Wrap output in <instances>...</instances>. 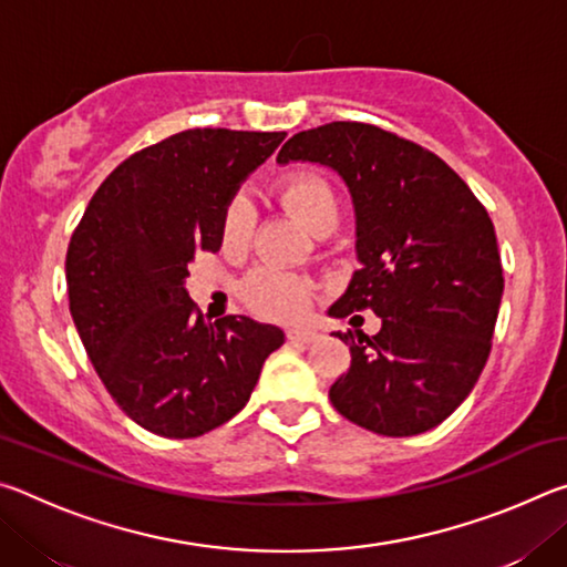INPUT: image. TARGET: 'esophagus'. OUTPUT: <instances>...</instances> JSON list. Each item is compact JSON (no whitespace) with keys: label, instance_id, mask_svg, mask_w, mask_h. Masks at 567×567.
<instances>
[{"label":"esophagus","instance_id":"esophagus-1","mask_svg":"<svg viewBox=\"0 0 567 567\" xmlns=\"http://www.w3.org/2000/svg\"><path fill=\"white\" fill-rule=\"evenodd\" d=\"M285 334H287V340H290V342H305V344H310V342H315V340H320V332H315V330H300V328H295V330H287Z\"/></svg>","mask_w":567,"mask_h":567}]
</instances>
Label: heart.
<instances>
[{
	"label": "heart",
	"mask_w": 567,
	"mask_h": 567,
	"mask_svg": "<svg viewBox=\"0 0 567 567\" xmlns=\"http://www.w3.org/2000/svg\"><path fill=\"white\" fill-rule=\"evenodd\" d=\"M275 195L292 217L312 235H328L340 223V199L328 177L310 169L287 172L275 185ZM255 235V213L245 197H233L219 223V237L229 252H243ZM315 290L302 277L262 267L243 282L249 310L270 320H297L310 310Z\"/></svg>",
	"instance_id": "heart-1"
}]
</instances>
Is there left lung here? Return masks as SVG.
I'll list each match as a JSON object with an SVG mask.
<instances>
[{"label":"left lung","instance_id":"obj_1","mask_svg":"<svg viewBox=\"0 0 567 567\" xmlns=\"http://www.w3.org/2000/svg\"><path fill=\"white\" fill-rule=\"evenodd\" d=\"M338 169L358 213L362 270L334 318L372 310V338L334 332L350 368L332 382L342 417L388 437L420 435L455 412L483 372L503 297L493 219L435 152L364 122L297 132L277 162Z\"/></svg>","mask_w":567,"mask_h":567}]
</instances>
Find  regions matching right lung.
Masks as SVG:
<instances>
[{
	"mask_svg": "<svg viewBox=\"0 0 567 567\" xmlns=\"http://www.w3.org/2000/svg\"><path fill=\"white\" fill-rule=\"evenodd\" d=\"M285 132L197 127L134 152L94 192L66 247L70 312L120 410L162 437H199L252 395L280 328L227 315L205 322L185 280L217 252L239 179Z\"/></svg>",
	"mask_w": 567,
	"mask_h": 567,
	"instance_id": "1",
	"label": "right lung"
}]
</instances>
